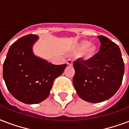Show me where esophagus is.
<instances>
[{
	"mask_svg": "<svg viewBox=\"0 0 129 129\" xmlns=\"http://www.w3.org/2000/svg\"><path fill=\"white\" fill-rule=\"evenodd\" d=\"M67 64L68 65H72V64H73V60L72 59H68L67 60Z\"/></svg>",
	"mask_w": 129,
	"mask_h": 129,
	"instance_id": "34e87169",
	"label": "esophagus"
}]
</instances>
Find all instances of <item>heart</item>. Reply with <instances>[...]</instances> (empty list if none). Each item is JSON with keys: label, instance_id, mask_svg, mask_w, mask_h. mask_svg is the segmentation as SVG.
Masks as SVG:
<instances>
[{"label": "heart", "instance_id": "1", "mask_svg": "<svg viewBox=\"0 0 129 129\" xmlns=\"http://www.w3.org/2000/svg\"><path fill=\"white\" fill-rule=\"evenodd\" d=\"M77 49L83 50L81 57L85 59H90L96 52V47L93 44H90V42L88 41H83L79 43L77 45Z\"/></svg>", "mask_w": 129, "mask_h": 129}]
</instances>
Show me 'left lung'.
<instances>
[{"instance_id": "1", "label": "left lung", "mask_w": 129, "mask_h": 129, "mask_svg": "<svg viewBox=\"0 0 129 129\" xmlns=\"http://www.w3.org/2000/svg\"><path fill=\"white\" fill-rule=\"evenodd\" d=\"M100 50L87 60L81 58L73 62L75 74L74 86L82 100L97 103L110 99L120 87L124 73V63L116 43L104 36H98Z\"/></svg>"}]
</instances>
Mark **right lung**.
Returning a JSON list of instances; mask_svg holds the SVG:
<instances>
[{
  "label": "right lung",
  "instance_id": "1",
  "mask_svg": "<svg viewBox=\"0 0 129 129\" xmlns=\"http://www.w3.org/2000/svg\"><path fill=\"white\" fill-rule=\"evenodd\" d=\"M39 36L29 34L19 39L9 48L3 63L5 85L13 96L26 104H36L49 95L54 80L67 64L55 65L34 55L33 46Z\"/></svg>",
  "mask_w": 129,
  "mask_h": 129
}]
</instances>
